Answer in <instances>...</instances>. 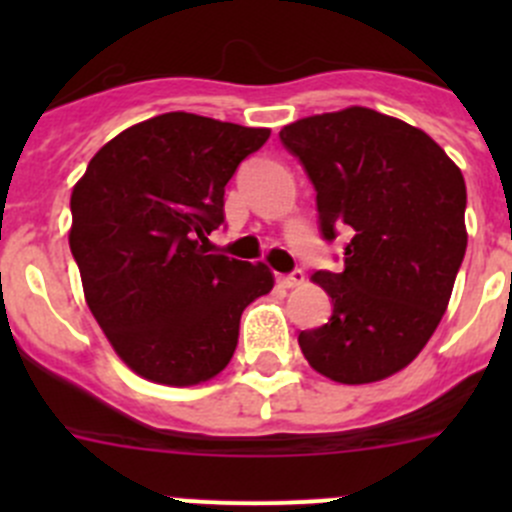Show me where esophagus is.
Returning <instances> with one entry per match:
<instances>
[{"instance_id":"obj_1","label":"esophagus","mask_w":512,"mask_h":512,"mask_svg":"<svg viewBox=\"0 0 512 512\" xmlns=\"http://www.w3.org/2000/svg\"><path fill=\"white\" fill-rule=\"evenodd\" d=\"M277 282H280L282 287H299L304 282V272L302 270H292L287 272V275H277Z\"/></svg>"}]
</instances>
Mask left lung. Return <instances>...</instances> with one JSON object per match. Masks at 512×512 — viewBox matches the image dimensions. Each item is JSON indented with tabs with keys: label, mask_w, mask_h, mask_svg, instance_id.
I'll list each match as a JSON object with an SVG mask.
<instances>
[{
	"label": "left lung",
	"mask_w": 512,
	"mask_h": 512,
	"mask_svg": "<svg viewBox=\"0 0 512 512\" xmlns=\"http://www.w3.org/2000/svg\"><path fill=\"white\" fill-rule=\"evenodd\" d=\"M280 141L312 180L324 240L349 237L342 270L312 275L334 309L299 332L304 359L339 384L386 379L446 312L468 245L466 180L431 136L371 108L302 118Z\"/></svg>",
	"instance_id": "1"
}]
</instances>
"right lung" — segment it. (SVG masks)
Returning a JSON list of instances; mask_svg holds the SVG:
<instances>
[{"mask_svg":"<svg viewBox=\"0 0 512 512\" xmlns=\"http://www.w3.org/2000/svg\"><path fill=\"white\" fill-rule=\"evenodd\" d=\"M267 138V128L163 113L108 141L76 183L69 245L86 302L143 379H213L235 354L242 309L275 285L262 262L208 250L225 185Z\"/></svg>","mask_w":512,"mask_h":512,"instance_id":"add662e5","label":"right lung"}]
</instances>
